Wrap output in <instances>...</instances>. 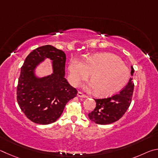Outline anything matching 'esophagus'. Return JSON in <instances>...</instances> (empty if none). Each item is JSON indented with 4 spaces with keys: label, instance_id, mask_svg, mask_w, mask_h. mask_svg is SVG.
Returning <instances> with one entry per match:
<instances>
[{
    "label": "esophagus",
    "instance_id": "34e87169",
    "mask_svg": "<svg viewBox=\"0 0 158 158\" xmlns=\"http://www.w3.org/2000/svg\"><path fill=\"white\" fill-rule=\"evenodd\" d=\"M77 96H79V97H81V98H87V97L86 95L84 94H82L81 92H77Z\"/></svg>",
    "mask_w": 158,
    "mask_h": 158
}]
</instances>
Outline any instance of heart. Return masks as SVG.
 Here are the masks:
<instances>
[{
  "mask_svg": "<svg viewBox=\"0 0 158 158\" xmlns=\"http://www.w3.org/2000/svg\"><path fill=\"white\" fill-rule=\"evenodd\" d=\"M69 80L73 86L88 78L92 82L87 89L95 90L96 94L108 96L114 94L125 86L129 78V69L120 58L109 52L91 55L84 62L77 58L69 65Z\"/></svg>",
  "mask_w": 158,
  "mask_h": 158,
  "instance_id": "heart-1",
  "label": "heart"
}]
</instances>
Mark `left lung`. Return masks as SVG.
<instances>
[{
  "label": "left lung",
  "mask_w": 158,
  "mask_h": 158,
  "mask_svg": "<svg viewBox=\"0 0 158 158\" xmlns=\"http://www.w3.org/2000/svg\"><path fill=\"white\" fill-rule=\"evenodd\" d=\"M134 71L133 67L131 66V76H133ZM133 90L134 83L132 78H131L128 85L117 94L107 98L94 99L96 106L88 114L89 119L101 125H107L118 121L128 109Z\"/></svg>",
  "instance_id": "1"
}]
</instances>
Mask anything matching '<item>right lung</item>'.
Listing matches in <instances>:
<instances>
[{
	"mask_svg": "<svg viewBox=\"0 0 158 158\" xmlns=\"http://www.w3.org/2000/svg\"><path fill=\"white\" fill-rule=\"evenodd\" d=\"M46 59L52 61L53 73L39 77L36 66ZM66 55L51 45L40 46L27 55L21 69L16 99L25 115L32 122L47 125L62 114L66 104L76 97L77 90L65 76Z\"/></svg>",
	"mask_w": 158,
	"mask_h": 158,
	"instance_id": "obj_1",
	"label": "right lung"
}]
</instances>
